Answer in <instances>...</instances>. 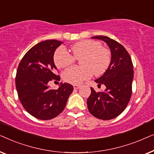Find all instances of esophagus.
<instances>
[{"instance_id": "1", "label": "esophagus", "mask_w": 154, "mask_h": 154, "mask_svg": "<svg viewBox=\"0 0 154 154\" xmlns=\"http://www.w3.org/2000/svg\"><path fill=\"white\" fill-rule=\"evenodd\" d=\"M73 86V88H74V89H79V88H80V87H81V85H78V84H74Z\"/></svg>"}]
</instances>
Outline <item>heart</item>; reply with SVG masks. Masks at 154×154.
Returning a JSON list of instances; mask_svg holds the SVG:
<instances>
[{
  "label": "heart",
  "instance_id": "b5f03b06",
  "mask_svg": "<svg viewBox=\"0 0 154 154\" xmlns=\"http://www.w3.org/2000/svg\"><path fill=\"white\" fill-rule=\"evenodd\" d=\"M72 54L64 47H60L54 54V62L58 68H65L74 63L75 59L81 60L82 66H73L64 72L63 78L67 83L80 84L90 79L92 74L100 75L110 66L111 51L103 47L100 42L84 40L71 46Z\"/></svg>",
  "mask_w": 154,
  "mask_h": 154
}]
</instances>
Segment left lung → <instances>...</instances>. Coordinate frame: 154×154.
<instances>
[{
    "mask_svg": "<svg viewBox=\"0 0 154 154\" xmlns=\"http://www.w3.org/2000/svg\"><path fill=\"white\" fill-rule=\"evenodd\" d=\"M92 38L106 42L110 48L111 62L104 75L95 82L106 86L104 92H97L92 88L88 98L87 104L90 113L102 120H111L125 110L132 94L133 80V64L125 48L107 36L97 35Z\"/></svg>",
    "mask_w": 154,
    "mask_h": 154,
    "instance_id": "1",
    "label": "left lung"
}]
</instances>
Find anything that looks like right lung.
Masks as SVG:
<instances>
[{"label":"right lung","instance_id":"obj_1","mask_svg":"<svg viewBox=\"0 0 154 154\" xmlns=\"http://www.w3.org/2000/svg\"><path fill=\"white\" fill-rule=\"evenodd\" d=\"M62 43L56 40L42 41L31 48L19 64L15 78L19 99L25 110L38 119L50 120L60 114L73 90L66 83H61L57 90L48 86L50 81H60L53 56Z\"/></svg>","mask_w":154,"mask_h":154}]
</instances>
